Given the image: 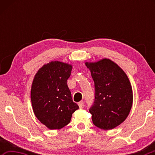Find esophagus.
Masks as SVG:
<instances>
[{
    "label": "esophagus",
    "instance_id": "esophagus-1",
    "mask_svg": "<svg viewBox=\"0 0 155 155\" xmlns=\"http://www.w3.org/2000/svg\"><path fill=\"white\" fill-rule=\"evenodd\" d=\"M78 106H79V108H80V109H83V107H84V103H83V101H80L79 103H78Z\"/></svg>",
    "mask_w": 155,
    "mask_h": 155
}]
</instances>
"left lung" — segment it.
Returning a JSON list of instances; mask_svg holds the SVG:
<instances>
[{
  "mask_svg": "<svg viewBox=\"0 0 155 155\" xmlns=\"http://www.w3.org/2000/svg\"><path fill=\"white\" fill-rule=\"evenodd\" d=\"M85 65L95 87V99L89 110L92 122L101 129H113L124 121L132 107L129 79L122 68L109 59Z\"/></svg>",
  "mask_w": 155,
  "mask_h": 155,
  "instance_id": "obj_1",
  "label": "left lung"
}]
</instances>
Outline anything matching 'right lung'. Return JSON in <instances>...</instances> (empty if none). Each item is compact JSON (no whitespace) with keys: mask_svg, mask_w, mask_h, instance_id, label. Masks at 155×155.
<instances>
[{"mask_svg":"<svg viewBox=\"0 0 155 155\" xmlns=\"http://www.w3.org/2000/svg\"><path fill=\"white\" fill-rule=\"evenodd\" d=\"M71 65L58 61L44 65L36 73L31 99L37 118L49 129H60L69 124L79 107L73 102L67 80Z\"/></svg>","mask_w":155,"mask_h":155,"instance_id":"right-lung-1","label":"right lung"}]
</instances>
